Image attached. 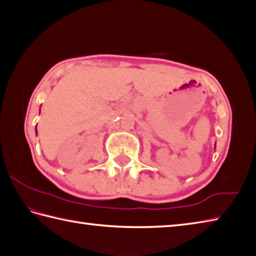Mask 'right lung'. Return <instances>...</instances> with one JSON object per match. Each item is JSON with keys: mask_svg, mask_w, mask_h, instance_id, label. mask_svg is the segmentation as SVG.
Listing matches in <instances>:
<instances>
[{"mask_svg": "<svg viewBox=\"0 0 256 256\" xmlns=\"http://www.w3.org/2000/svg\"><path fill=\"white\" fill-rule=\"evenodd\" d=\"M36 133H37V128H36Z\"/></svg>", "mask_w": 256, "mask_h": 256, "instance_id": "right-lung-1", "label": "right lung"}]
</instances>
